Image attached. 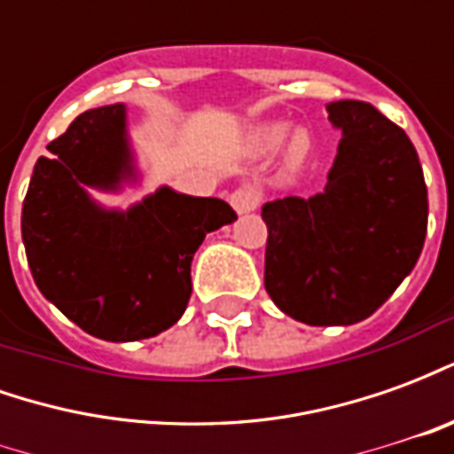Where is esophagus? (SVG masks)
Instances as JSON below:
<instances>
[{"mask_svg": "<svg viewBox=\"0 0 454 454\" xmlns=\"http://www.w3.org/2000/svg\"><path fill=\"white\" fill-rule=\"evenodd\" d=\"M231 207L236 208L238 214H250L260 207V194L253 187H238L231 194Z\"/></svg>", "mask_w": 454, "mask_h": 454, "instance_id": "esophagus-1", "label": "esophagus"}]
</instances>
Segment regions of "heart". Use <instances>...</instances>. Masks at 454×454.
<instances>
[{
	"label": "heart",
	"instance_id": "obj_1",
	"mask_svg": "<svg viewBox=\"0 0 454 454\" xmlns=\"http://www.w3.org/2000/svg\"><path fill=\"white\" fill-rule=\"evenodd\" d=\"M286 133H289V126H285V123H270V126H262V129L253 136V148H255L257 153H272V150H277L285 143ZM306 153H309V138H306L304 133H296L294 138L289 140V160H292V162H299V160H304Z\"/></svg>",
	"mask_w": 454,
	"mask_h": 454
}]
</instances>
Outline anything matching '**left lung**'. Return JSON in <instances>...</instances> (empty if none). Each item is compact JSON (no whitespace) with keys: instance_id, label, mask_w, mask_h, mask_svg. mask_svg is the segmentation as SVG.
I'll return each instance as SVG.
<instances>
[{"instance_id":"obj_1","label":"left lung","mask_w":454,"mask_h":454,"mask_svg":"<svg viewBox=\"0 0 454 454\" xmlns=\"http://www.w3.org/2000/svg\"><path fill=\"white\" fill-rule=\"evenodd\" d=\"M342 130L321 194L267 201L265 289L309 325H350L380 309L419 262L428 189L409 136L372 104H328Z\"/></svg>"}]
</instances>
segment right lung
Returning a JSON list of instances; mask_svg holds the SVG:
<instances>
[{"label": "right lung", "mask_w": 454, "mask_h": 454, "mask_svg": "<svg viewBox=\"0 0 454 454\" xmlns=\"http://www.w3.org/2000/svg\"><path fill=\"white\" fill-rule=\"evenodd\" d=\"M38 158L21 211L28 267L41 294L84 333L112 342L153 338L192 296V257L207 233L236 221L223 199L160 187L129 211L87 189L136 177L123 104L80 114Z\"/></svg>", "instance_id": "add662e5"}]
</instances>
